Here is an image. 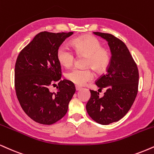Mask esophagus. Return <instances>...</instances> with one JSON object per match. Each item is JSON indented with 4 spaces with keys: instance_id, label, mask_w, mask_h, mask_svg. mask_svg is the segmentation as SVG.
<instances>
[{
    "instance_id": "esophagus-1",
    "label": "esophagus",
    "mask_w": 154,
    "mask_h": 154,
    "mask_svg": "<svg viewBox=\"0 0 154 154\" xmlns=\"http://www.w3.org/2000/svg\"><path fill=\"white\" fill-rule=\"evenodd\" d=\"M75 89H76V90H77V91H79V90H80L81 89H82V88H80V87H79V86H76Z\"/></svg>"
}]
</instances>
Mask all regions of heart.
<instances>
[{"label": "heart", "mask_w": 154, "mask_h": 154, "mask_svg": "<svg viewBox=\"0 0 154 154\" xmlns=\"http://www.w3.org/2000/svg\"><path fill=\"white\" fill-rule=\"evenodd\" d=\"M72 46L75 54L78 57H85L84 66L92 68L97 73L105 72L110 63V53L97 38L85 36L72 41ZM59 62L65 67H70L75 61V55L66 46L62 45L57 51ZM67 80L76 85L82 86L93 79V73L90 69H73L66 72Z\"/></svg>", "instance_id": "obj_1"}]
</instances>
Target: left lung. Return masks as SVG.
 I'll list each match as a JSON object with an SVG mask.
<instances>
[{"mask_svg": "<svg viewBox=\"0 0 154 154\" xmlns=\"http://www.w3.org/2000/svg\"><path fill=\"white\" fill-rule=\"evenodd\" d=\"M108 43L111 54L107 73L95 84L105 89L103 97L99 92L90 90L91 97L86 105L89 116L102 125L118 121L123 118L134 103L138 88V69L126 45L113 35L93 32Z\"/></svg>", "mask_w": 154, "mask_h": 154, "instance_id": "1", "label": "left lung"}]
</instances>
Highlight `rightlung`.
I'll return each mask as SVG.
<instances>
[{"label": "right lung", "instance_id": "obj_1", "mask_svg": "<svg viewBox=\"0 0 154 154\" xmlns=\"http://www.w3.org/2000/svg\"><path fill=\"white\" fill-rule=\"evenodd\" d=\"M69 33L40 32L18 54L15 65V89L26 114L37 123L51 125L65 116L75 86L60 80L57 92L49 86L62 77L57 51ZM55 85V84H54Z\"/></svg>", "mask_w": 154, "mask_h": 154}]
</instances>
